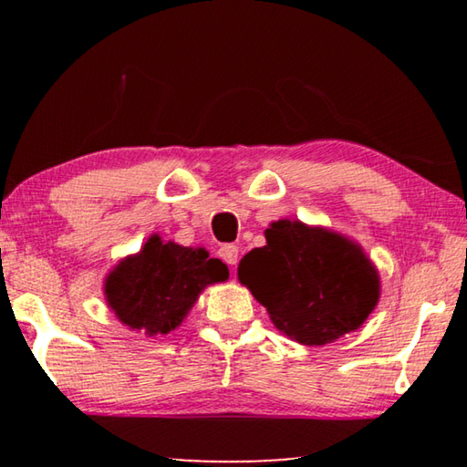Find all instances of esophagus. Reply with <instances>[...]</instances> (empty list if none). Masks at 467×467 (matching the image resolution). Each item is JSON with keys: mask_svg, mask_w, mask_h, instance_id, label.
<instances>
[{"mask_svg": "<svg viewBox=\"0 0 467 467\" xmlns=\"http://www.w3.org/2000/svg\"><path fill=\"white\" fill-rule=\"evenodd\" d=\"M218 255L224 264L234 267L236 262H239V247H236V244H223V247L218 249Z\"/></svg>", "mask_w": 467, "mask_h": 467, "instance_id": "esophagus-1", "label": "esophagus"}]
</instances>
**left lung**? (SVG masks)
<instances>
[{
    "instance_id": "1",
    "label": "left lung",
    "mask_w": 467,
    "mask_h": 467,
    "mask_svg": "<svg viewBox=\"0 0 467 467\" xmlns=\"http://www.w3.org/2000/svg\"><path fill=\"white\" fill-rule=\"evenodd\" d=\"M265 241L241 259L239 280L295 342L329 344L373 313L379 275L358 244L290 220L274 223Z\"/></svg>"
}]
</instances>
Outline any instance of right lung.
<instances>
[{
  "label": "right lung",
  "mask_w": 467,
  "mask_h": 467,
  "mask_svg": "<svg viewBox=\"0 0 467 467\" xmlns=\"http://www.w3.org/2000/svg\"><path fill=\"white\" fill-rule=\"evenodd\" d=\"M228 278V267L210 259L208 251L162 243L152 236L138 255L109 274L105 295L121 323L146 336L175 329L200 296L214 282Z\"/></svg>",
  "instance_id": "right-lung-1"
}]
</instances>
